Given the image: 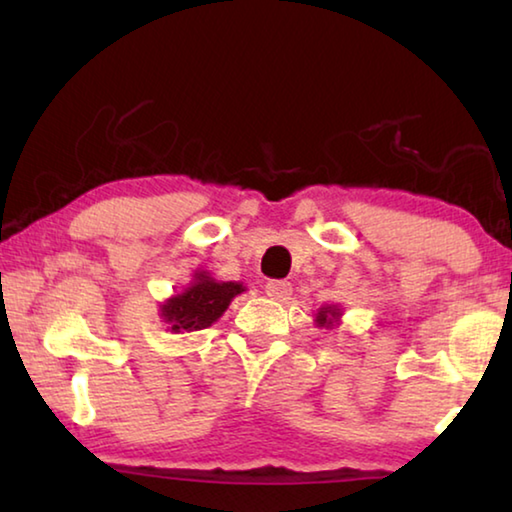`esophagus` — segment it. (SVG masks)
I'll list each match as a JSON object with an SVG mask.
<instances>
[{
    "instance_id": "esophagus-1",
    "label": "esophagus",
    "mask_w": 512,
    "mask_h": 512,
    "mask_svg": "<svg viewBox=\"0 0 512 512\" xmlns=\"http://www.w3.org/2000/svg\"><path fill=\"white\" fill-rule=\"evenodd\" d=\"M266 293L275 300H287L291 296V284L287 280H271L266 284Z\"/></svg>"
}]
</instances>
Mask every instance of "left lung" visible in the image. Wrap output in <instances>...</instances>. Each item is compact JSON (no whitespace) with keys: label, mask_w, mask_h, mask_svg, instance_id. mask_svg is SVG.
Segmentation results:
<instances>
[{"label":"left lung","mask_w":512,"mask_h":512,"mask_svg":"<svg viewBox=\"0 0 512 512\" xmlns=\"http://www.w3.org/2000/svg\"><path fill=\"white\" fill-rule=\"evenodd\" d=\"M341 316H343V309L339 305H323L316 311L314 323H316V327L332 329L336 325H341Z\"/></svg>","instance_id":"left-lung-1"}]
</instances>
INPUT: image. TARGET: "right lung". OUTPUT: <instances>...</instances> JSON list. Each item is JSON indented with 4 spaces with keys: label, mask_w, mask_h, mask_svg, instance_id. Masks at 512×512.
I'll list each match as a JSON object with an SVG mask.
<instances>
[{
    "label": "right lung",
    "mask_w": 512,
    "mask_h": 512,
    "mask_svg": "<svg viewBox=\"0 0 512 512\" xmlns=\"http://www.w3.org/2000/svg\"><path fill=\"white\" fill-rule=\"evenodd\" d=\"M244 291L241 282H221L207 271H194L192 282L183 291L160 302V318L171 334L198 332L216 323L232 298Z\"/></svg>",
    "instance_id": "1"
}]
</instances>
